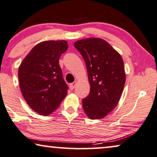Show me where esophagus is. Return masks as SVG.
Wrapping results in <instances>:
<instances>
[{"mask_svg": "<svg viewBox=\"0 0 157 157\" xmlns=\"http://www.w3.org/2000/svg\"><path fill=\"white\" fill-rule=\"evenodd\" d=\"M76 85H77V82L76 81H75V82H73L70 85V88L71 90H73L75 87V86H76Z\"/></svg>", "mask_w": 157, "mask_h": 157, "instance_id": "34e87169", "label": "esophagus"}]
</instances>
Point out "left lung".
Returning <instances> with one entry per match:
<instances>
[{"label": "left lung", "instance_id": "8db88e82", "mask_svg": "<svg viewBox=\"0 0 157 157\" xmlns=\"http://www.w3.org/2000/svg\"><path fill=\"white\" fill-rule=\"evenodd\" d=\"M74 46L85 60L90 85L89 95L82 100L83 110L90 119L105 118L118 105L124 91V60L103 39H81Z\"/></svg>", "mask_w": 157, "mask_h": 157}]
</instances>
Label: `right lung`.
I'll return each mask as SVG.
<instances>
[{
	"label": "right lung",
	"mask_w": 157,
	"mask_h": 157,
	"mask_svg": "<svg viewBox=\"0 0 157 157\" xmlns=\"http://www.w3.org/2000/svg\"><path fill=\"white\" fill-rule=\"evenodd\" d=\"M68 49L64 40L37 44L18 68L19 86L31 109L47 116L55 111L67 94L59 59Z\"/></svg>",
	"instance_id": "obj_1"
}]
</instances>
